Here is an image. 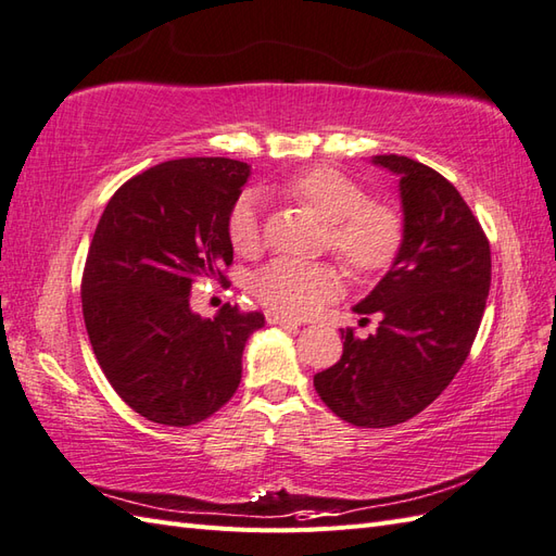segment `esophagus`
<instances>
[{
  "instance_id": "34e87169",
  "label": "esophagus",
  "mask_w": 556,
  "mask_h": 556,
  "mask_svg": "<svg viewBox=\"0 0 556 556\" xmlns=\"http://www.w3.org/2000/svg\"><path fill=\"white\" fill-rule=\"evenodd\" d=\"M267 321H269V325H279V327H291V329H295V327H299V321H295V319H291V317H287V315H279V313H269V315H267Z\"/></svg>"
}]
</instances>
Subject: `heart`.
I'll use <instances>...</instances> for the list:
<instances>
[{"instance_id": "obj_1", "label": "heart", "mask_w": 556, "mask_h": 556, "mask_svg": "<svg viewBox=\"0 0 556 556\" xmlns=\"http://www.w3.org/2000/svg\"><path fill=\"white\" fill-rule=\"evenodd\" d=\"M287 191L329 225L327 247L353 275H377L395 261L403 247V217L389 203L367 201V191L355 179L333 167H315L293 177ZM257 213L261 197L255 191H243L231 205L227 235L239 253H251L261 243ZM251 289L267 307L301 317L333 299L341 277L327 263L275 257L253 275Z\"/></svg>"}]
</instances>
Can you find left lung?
<instances>
[{"mask_svg":"<svg viewBox=\"0 0 556 556\" xmlns=\"http://www.w3.org/2000/svg\"><path fill=\"white\" fill-rule=\"evenodd\" d=\"M371 163L397 177L403 247L353 307L365 321L377 315V331H341L343 355L315 374V391L343 421L383 429L429 407L467 359L490 291V243L433 167L395 153Z\"/></svg>","mask_w":556,"mask_h":556,"instance_id":"obj_1","label":"left lung"}]
</instances>
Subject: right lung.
I'll use <instances>...</instances> for the list:
<instances>
[{"label": "right lung", "instance_id": "right-lung-1", "mask_svg": "<svg viewBox=\"0 0 556 556\" xmlns=\"http://www.w3.org/2000/svg\"><path fill=\"white\" fill-rule=\"evenodd\" d=\"M251 177L231 159H179L132 177L103 208L83 275V315L109 383L163 426L208 419L235 395L261 313L229 303L203 319L199 277H223L235 249L227 217Z\"/></svg>", "mask_w": 556, "mask_h": 556}]
</instances>
